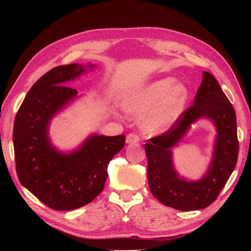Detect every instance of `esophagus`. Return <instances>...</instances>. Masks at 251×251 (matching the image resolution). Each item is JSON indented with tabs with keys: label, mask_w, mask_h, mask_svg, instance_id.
Segmentation results:
<instances>
[{
	"label": "esophagus",
	"mask_w": 251,
	"mask_h": 251,
	"mask_svg": "<svg viewBox=\"0 0 251 251\" xmlns=\"http://www.w3.org/2000/svg\"><path fill=\"white\" fill-rule=\"evenodd\" d=\"M139 137L135 134H129L126 137V143L127 145H136V143L139 142Z\"/></svg>",
	"instance_id": "1"
}]
</instances>
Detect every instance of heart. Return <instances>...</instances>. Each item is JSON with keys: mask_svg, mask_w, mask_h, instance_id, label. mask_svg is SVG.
Instances as JSON below:
<instances>
[{"mask_svg": "<svg viewBox=\"0 0 251 251\" xmlns=\"http://www.w3.org/2000/svg\"><path fill=\"white\" fill-rule=\"evenodd\" d=\"M189 100L185 85L172 76L152 81L131 92L123 101L128 114L141 116L142 129L149 134H162L178 122Z\"/></svg>", "mask_w": 251, "mask_h": 251, "instance_id": "obj_1", "label": "heart"}]
</instances>
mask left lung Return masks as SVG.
I'll return each instance as SVG.
<instances>
[{
	"mask_svg": "<svg viewBox=\"0 0 251 251\" xmlns=\"http://www.w3.org/2000/svg\"><path fill=\"white\" fill-rule=\"evenodd\" d=\"M201 118L213 122L217 136L213 159L200 180H188L176 173L172 148ZM148 182L152 194L165 206L181 211L204 209L216 201L236 166L238 156L236 114L217 79L202 72V81L194 103L181 114L178 122L162 136L146 143Z\"/></svg>",
	"mask_w": 251,
	"mask_h": 251,
	"instance_id": "left-lung-1",
	"label": "left lung"
}]
</instances>
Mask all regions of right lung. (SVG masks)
Instances as JSON below:
<instances>
[{
	"instance_id": "obj_1",
	"label": "right lung",
	"mask_w": 251,
	"mask_h": 251,
	"mask_svg": "<svg viewBox=\"0 0 251 251\" xmlns=\"http://www.w3.org/2000/svg\"><path fill=\"white\" fill-rule=\"evenodd\" d=\"M95 65L58 66L37 79L17 112L14 151L17 176L25 189L55 210L89 204L104 188L108 165L125 143V136H88L71 152L59 151L50 139L51 120L74 99L68 85Z\"/></svg>"
}]
</instances>
